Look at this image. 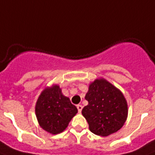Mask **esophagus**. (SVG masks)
I'll list each match as a JSON object with an SVG mask.
<instances>
[{"mask_svg":"<svg viewBox=\"0 0 155 155\" xmlns=\"http://www.w3.org/2000/svg\"><path fill=\"white\" fill-rule=\"evenodd\" d=\"M77 109H78V112L80 113H81V111H82V109H83V106L81 105V104H78Z\"/></svg>","mask_w":155,"mask_h":155,"instance_id":"1","label":"esophagus"}]
</instances>
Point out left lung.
I'll return each instance as SVG.
<instances>
[{"mask_svg": "<svg viewBox=\"0 0 155 155\" xmlns=\"http://www.w3.org/2000/svg\"><path fill=\"white\" fill-rule=\"evenodd\" d=\"M88 104L82 109L91 132L108 136L122 127L128 115L127 102L116 87L107 80H96L85 96Z\"/></svg>", "mask_w": 155, "mask_h": 155, "instance_id": "left-lung-1", "label": "left lung"}]
</instances>
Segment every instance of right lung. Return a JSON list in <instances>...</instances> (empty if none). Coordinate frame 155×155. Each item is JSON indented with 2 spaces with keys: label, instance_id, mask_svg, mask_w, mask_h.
Returning <instances> with one entry per match:
<instances>
[{
  "label": "right lung",
  "instance_id": "right-lung-1",
  "mask_svg": "<svg viewBox=\"0 0 155 155\" xmlns=\"http://www.w3.org/2000/svg\"><path fill=\"white\" fill-rule=\"evenodd\" d=\"M77 112V108L62 94L58 85L45 88L35 107L40 126L52 134L63 132Z\"/></svg>",
  "mask_w": 155,
  "mask_h": 155
}]
</instances>
